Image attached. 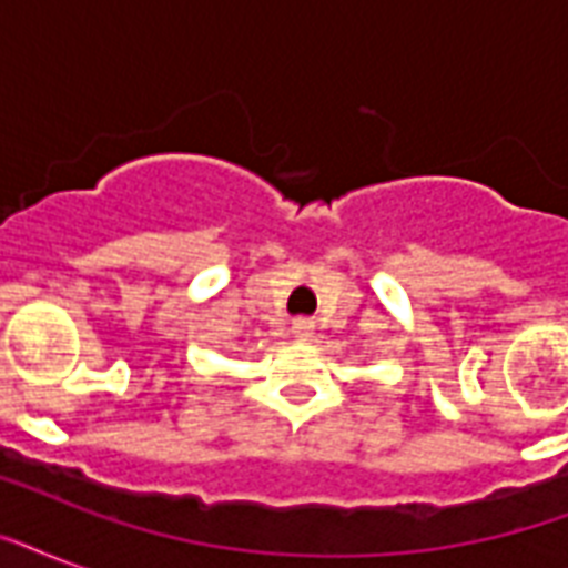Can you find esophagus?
<instances>
[{
	"label": "esophagus",
	"mask_w": 568,
	"mask_h": 568,
	"mask_svg": "<svg viewBox=\"0 0 568 568\" xmlns=\"http://www.w3.org/2000/svg\"><path fill=\"white\" fill-rule=\"evenodd\" d=\"M292 333H294V338H303V342H306V338H312V333H315V321H312V318H294L292 321Z\"/></svg>",
	"instance_id": "obj_1"
}]
</instances>
